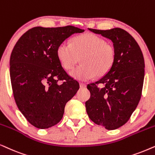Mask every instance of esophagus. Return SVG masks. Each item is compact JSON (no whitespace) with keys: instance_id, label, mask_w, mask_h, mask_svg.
<instances>
[{"instance_id":"esophagus-1","label":"esophagus","mask_w":155,"mask_h":155,"mask_svg":"<svg viewBox=\"0 0 155 155\" xmlns=\"http://www.w3.org/2000/svg\"><path fill=\"white\" fill-rule=\"evenodd\" d=\"M79 86H80V88H85L86 86V84H83V83H80Z\"/></svg>"}]
</instances>
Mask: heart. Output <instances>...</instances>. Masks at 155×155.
<instances>
[{
	"mask_svg": "<svg viewBox=\"0 0 155 155\" xmlns=\"http://www.w3.org/2000/svg\"><path fill=\"white\" fill-rule=\"evenodd\" d=\"M57 54L65 69H71L79 60L81 64L69 72L78 81H87L106 74L113 64L115 49L104 39L93 33H85L72 38L71 44L61 42Z\"/></svg>",
	"mask_w": 155,
	"mask_h": 155,
	"instance_id": "heart-1",
	"label": "heart"
}]
</instances>
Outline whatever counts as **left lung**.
<instances>
[{"label":"left lung","mask_w":155,"mask_h":155,"mask_svg":"<svg viewBox=\"0 0 155 155\" xmlns=\"http://www.w3.org/2000/svg\"><path fill=\"white\" fill-rule=\"evenodd\" d=\"M88 30L110 40L115 49L110 69L98 81L88 84L91 96L85 104L93 122L112 130L125 124L139 104L145 61L137 42L127 31Z\"/></svg>","instance_id":"8db88e82"}]
</instances>
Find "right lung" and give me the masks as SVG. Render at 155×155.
<instances>
[{"label": "right lung", "instance_id": "obj_1", "mask_svg": "<svg viewBox=\"0 0 155 155\" xmlns=\"http://www.w3.org/2000/svg\"><path fill=\"white\" fill-rule=\"evenodd\" d=\"M83 32L71 25L35 27L24 33L14 47L10 59L14 98L33 126L46 129L57 124L66 104L79 90V83L61 67L57 49L71 35ZM59 81L64 82L59 84Z\"/></svg>", "mask_w": 155, "mask_h": 155}]
</instances>
